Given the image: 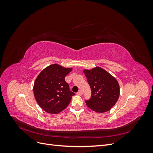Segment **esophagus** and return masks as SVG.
<instances>
[{
	"mask_svg": "<svg viewBox=\"0 0 153 153\" xmlns=\"http://www.w3.org/2000/svg\"><path fill=\"white\" fill-rule=\"evenodd\" d=\"M78 95H79V96H81V95H82V91H81V90H80V91H78V92L76 93Z\"/></svg>",
	"mask_w": 153,
	"mask_h": 153,
	"instance_id": "obj_1",
	"label": "esophagus"
}]
</instances>
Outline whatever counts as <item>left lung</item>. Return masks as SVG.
<instances>
[{
	"label": "left lung",
	"instance_id": "8db88e82",
	"mask_svg": "<svg viewBox=\"0 0 153 153\" xmlns=\"http://www.w3.org/2000/svg\"><path fill=\"white\" fill-rule=\"evenodd\" d=\"M91 89V98L85 100L89 108L96 112H107L117 102L119 96V85L117 80L100 67L84 70Z\"/></svg>",
	"mask_w": 153,
	"mask_h": 153
}]
</instances>
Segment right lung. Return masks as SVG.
<instances>
[{"mask_svg":"<svg viewBox=\"0 0 153 153\" xmlns=\"http://www.w3.org/2000/svg\"><path fill=\"white\" fill-rule=\"evenodd\" d=\"M72 70L58 64L46 68L36 78L34 94L37 103L45 112L58 114L65 109L75 93L69 89L65 76Z\"/></svg>","mask_w":153,"mask_h":153,"instance_id":"add662e5","label":"right lung"}]
</instances>
